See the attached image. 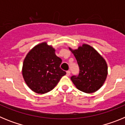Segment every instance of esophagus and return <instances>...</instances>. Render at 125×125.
<instances>
[{
	"label": "esophagus",
	"mask_w": 125,
	"mask_h": 125,
	"mask_svg": "<svg viewBox=\"0 0 125 125\" xmlns=\"http://www.w3.org/2000/svg\"><path fill=\"white\" fill-rule=\"evenodd\" d=\"M70 74H71L70 71H67V72H66V75H67L68 76H70Z\"/></svg>",
	"instance_id": "obj_1"
}]
</instances>
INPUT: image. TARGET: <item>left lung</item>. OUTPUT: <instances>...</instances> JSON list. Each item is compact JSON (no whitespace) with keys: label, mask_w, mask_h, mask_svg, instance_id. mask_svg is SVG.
<instances>
[{"label":"left lung","mask_w":125,"mask_h":125,"mask_svg":"<svg viewBox=\"0 0 125 125\" xmlns=\"http://www.w3.org/2000/svg\"><path fill=\"white\" fill-rule=\"evenodd\" d=\"M76 57L79 68L78 76H72L71 79L79 90L92 93L100 89L108 74V66L103 57L88 44H83L78 49L69 48Z\"/></svg>","instance_id":"1"}]
</instances>
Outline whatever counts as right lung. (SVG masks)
<instances>
[{
    "instance_id": "add662e5",
    "label": "right lung",
    "mask_w": 125,
    "mask_h": 125,
    "mask_svg": "<svg viewBox=\"0 0 125 125\" xmlns=\"http://www.w3.org/2000/svg\"><path fill=\"white\" fill-rule=\"evenodd\" d=\"M62 59L55 49L42 42L33 47L24 60L22 76L25 83L34 92L44 94L51 91L66 74L60 65Z\"/></svg>"
}]
</instances>
